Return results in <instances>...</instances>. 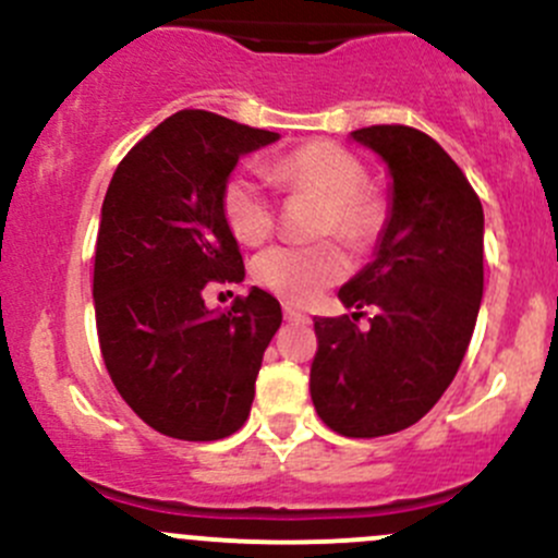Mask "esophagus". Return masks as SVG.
I'll list each match as a JSON object with an SVG mask.
<instances>
[{"instance_id":"34e87169","label":"esophagus","mask_w":558,"mask_h":558,"mask_svg":"<svg viewBox=\"0 0 558 558\" xmlns=\"http://www.w3.org/2000/svg\"><path fill=\"white\" fill-rule=\"evenodd\" d=\"M283 315H286V318H289V320H307V315L302 313L300 307L289 305V302H286V305H283Z\"/></svg>"}]
</instances>
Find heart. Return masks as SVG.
<instances>
[{"mask_svg":"<svg viewBox=\"0 0 558 558\" xmlns=\"http://www.w3.org/2000/svg\"><path fill=\"white\" fill-rule=\"evenodd\" d=\"M262 174L283 194H307L320 202L315 234H335L351 247H364L378 238L386 221V202L369 189L362 161L329 140L300 145L262 165ZM221 213L227 227L243 245H262L275 229V205L262 183L247 174H232L223 185ZM348 262L340 247L278 245L253 262V280L289 302H311L331 283L345 278Z\"/></svg>","mask_w":558,"mask_h":558,"instance_id":"1","label":"heart"}]
</instances>
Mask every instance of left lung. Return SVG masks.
<instances>
[{"label": "left lung", "mask_w": 558, "mask_h": 558, "mask_svg": "<svg viewBox=\"0 0 558 558\" xmlns=\"http://www.w3.org/2000/svg\"><path fill=\"white\" fill-rule=\"evenodd\" d=\"M391 174L375 258L340 289L351 315L313 318L315 413L345 437H380L424 418L459 373L483 300V205L429 134L384 123L351 132ZM376 315L367 330L355 320Z\"/></svg>", "instance_id": "1"}]
</instances>
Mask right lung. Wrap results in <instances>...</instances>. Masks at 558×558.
<instances>
[{
    "label": "right lung",
    "mask_w": 558,
    "mask_h": 558,
    "mask_svg": "<svg viewBox=\"0 0 558 558\" xmlns=\"http://www.w3.org/2000/svg\"><path fill=\"white\" fill-rule=\"evenodd\" d=\"M280 140L207 110H180L118 165L102 202L94 311L123 402L174 440L234 435L251 413L264 351L283 313L253 286L207 311V283H240L243 253L221 213L240 156Z\"/></svg>",
    "instance_id": "obj_1"
}]
</instances>
